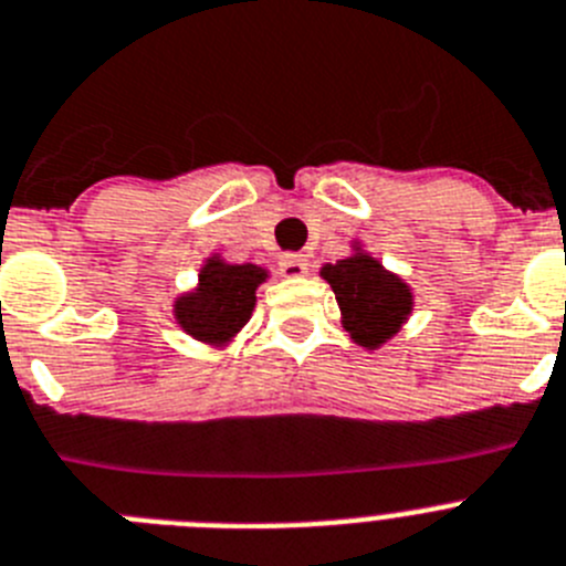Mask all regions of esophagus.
Returning <instances> with one entry per match:
<instances>
[{
    "instance_id": "1",
    "label": "esophagus",
    "mask_w": 566,
    "mask_h": 566,
    "mask_svg": "<svg viewBox=\"0 0 566 566\" xmlns=\"http://www.w3.org/2000/svg\"><path fill=\"white\" fill-rule=\"evenodd\" d=\"M308 272V260L303 254H283L280 258V274L283 277H303Z\"/></svg>"
}]
</instances>
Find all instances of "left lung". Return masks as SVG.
I'll return each instance as SVG.
<instances>
[{
  "label": "left lung",
  "instance_id": "obj_1",
  "mask_svg": "<svg viewBox=\"0 0 566 566\" xmlns=\"http://www.w3.org/2000/svg\"><path fill=\"white\" fill-rule=\"evenodd\" d=\"M321 277L335 292L343 329L357 346L378 349L412 315V289L360 245L349 258L323 265Z\"/></svg>",
  "mask_w": 566,
  "mask_h": 566
}]
</instances>
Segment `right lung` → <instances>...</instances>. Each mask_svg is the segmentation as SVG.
<instances>
[{
	"instance_id": "right-lung-1",
	"label": "right lung",
	"mask_w": 566,
	"mask_h": 566,
	"mask_svg": "<svg viewBox=\"0 0 566 566\" xmlns=\"http://www.w3.org/2000/svg\"><path fill=\"white\" fill-rule=\"evenodd\" d=\"M269 272L254 263H226L214 254L200 269L195 292L174 301V317L186 335L209 346H226L249 323L258 286Z\"/></svg>"
}]
</instances>
